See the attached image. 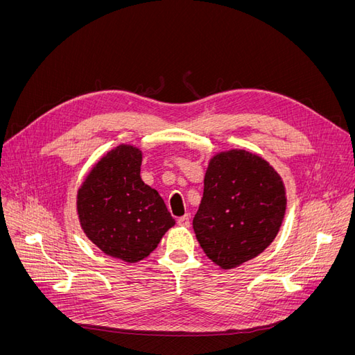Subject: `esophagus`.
<instances>
[{"label": "esophagus", "instance_id": "esophagus-1", "mask_svg": "<svg viewBox=\"0 0 355 355\" xmlns=\"http://www.w3.org/2000/svg\"><path fill=\"white\" fill-rule=\"evenodd\" d=\"M178 225H179V227L188 228L189 227V214H184V216H180L178 219Z\"/></svg>", "mask_w": 355, "mask_h": 355}]
</instances>
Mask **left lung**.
<instances>
[{
	"label": "left lung",
	"instance_id": "left-lung-1",
	"mask_svg": "<svg viewBox=\"0 0 355 355\" xmlns=\"http://www.w3.org/2000/svg\"><path fill=\"white\" fill-rule=\"evenodd\" d=\"M286 204L277 170L261 155L232 148L209 159L192 228L209 259L222 270H234L274 241Z\"/></svg>",
	"mask_w": 355,
	"mask_h": 355
}]
</instances>
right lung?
Segmentation results:
<instances>
[{
  "label": "right lung",
  "mask_w": 355,
  "mask_h": 355,
  "mask_svg": "<svg viewBox=\"0 0 355 355\" xmlns=\"http://www.w3.org/2000/svg\"><path fill=\"white\" fill-rule=\"evenodd\" d=\"M142 155L135 145L112 148L92 166L75 201L85 237L127 263L145 259L175 225L163 198L144 184Z\"/></svg>",
  "instance_id": "1"
}]
</instances>
